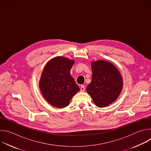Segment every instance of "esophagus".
<instances>
[{
    "mask_svg": "<svg viewBox=\"0 0 151 151\" xmlns=\"http://www.w3.org/2000/svg\"><path fill=\"white\" fill-rule=\"evenodd\" d=\"M85 86L83 85H82L81 86V91H85Z\"/></svg>",
    "mask_w": 151,
    "mask_h": 151,
    "instance_id": "1",
    "label": "esophagus"
}]
</instances>
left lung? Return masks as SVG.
<instances>
[{
	"label": "left lung",
	"instance_id": "8db88e82",
	"mask_svg": "<svg viewBox=\"0 0 151 151\" xmlns=\"http://www.w3.org/2000/svg\"><path fill=\"white\" fill-rule=\"evenodd\" d=\"M92 81L87 91L99 107L109 105L116 100L122 89V79L112 64L99 60L92 62Z\"/></svg>",
	"mask_w": 151,
	"mask_h": 151
}]
</instances>
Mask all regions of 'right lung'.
Wrapping results in <instances>:
<instances>
[{
    "label": "right lung",
    "mask_w": 151,
    "mask_h": 151,
    "mask_svg": "<svg viewBox=\"0 0 151 151\" xmlns=\"http://www.w3.org/2000/svg\"><path fill=\"white\" fill-rule=\"evenodd\" d=\"M74 61L57 57L51 60L42 72L39 87L43 96L51 105L63 108L80 90L70 72Z\"/></svg>",
    "instance_id": "obj_1"
}]
</instances>
